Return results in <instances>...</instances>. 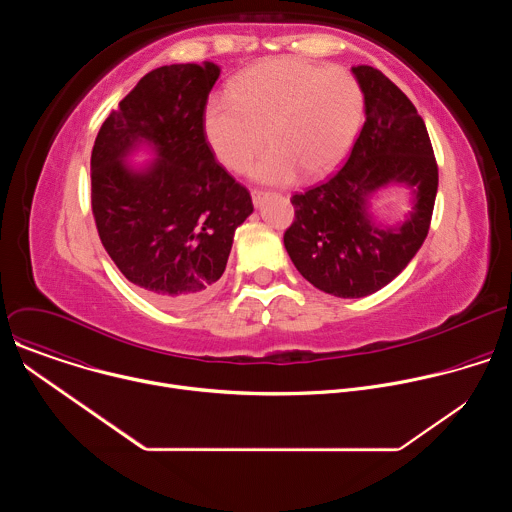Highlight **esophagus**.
Segmentation results:
<instances>
[{
  "instance_id": "1",
  "label": "esophagus",
  "mask_w": 512,
  "mask_h": 512,
  "mask_svg": "<svg viewBox=\"0 0 512 512\" xmlns=\"http://www.w3.org/2000/svg\"><path fill=\"white\" fill-rule=\"evenodd\" d=\"M267 192H263V190H257V188H253L251 190V198H253V202L259 206L261 204V200H263V196H265Z\"/></svg>"
}]
</instances>
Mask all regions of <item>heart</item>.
Returning a JSON list of instances; mask_svg holds the SVG:
<instances>
[{
    "label": "heart",
    "mask_w": 512,
    "mask_h": 512,
    "mask_svg": "<svg viewBox=\"0 0 512 512\" xmlns=\"http://www.w3.org/2000/svg\"><path fill=\"white\" fill-rule=\"evenodd\" d=\"M362 105V89L348 70L271 58L241 72L227 99L206 105L204 135L231 172H249L267 139L271 150L257 164L255 178L283 184L302 172L314 180L348 154Z\"/></svg>",
    "instance_id": "heart-1"
}]
</instances>
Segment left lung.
I'll return each instance as SVG.
<instances>
[{
  "instance_id": "1",
  "label": "left lung",
  "mask_w": 512,
  "mask_h": 512,
  "mask_svg": "<svg viewBox=\"0 0 512 512\" xmlns=\"http://www.w3.org/2000/svg\"><path fill=\"white\" fill-rule=\"evenodd\" d=\"M364 121L354 148L332 178L291 196L296 218L283 245L296 269L336 298H364L393 281L423 245L437 194V162L425 123L407 95L381 70L358 64ZM387 183L416 192L408 221L377 228L366 212L368 194Z\"/></svg>"
}]
</instances>
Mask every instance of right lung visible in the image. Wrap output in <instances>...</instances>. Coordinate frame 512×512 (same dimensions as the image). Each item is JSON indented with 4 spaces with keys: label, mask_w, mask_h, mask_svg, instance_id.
<instances>
[{
    "label": "right lung",
    "mask_w": 512,
    "mask_h": 512,
    "mask_svg": "<svg viewBox=\"0 0 512 512\" xmlns=\"http://www.w3.org/2000/svg\"><path fill=\"white\" fill-rule=\"evenodd\" d=\"M221 68L170 64L148 72L101 125L91 154V206L119 271L160 304L186 308L221 279L251 194L204 135L208 93ZM150 140L159 160L143 173L122 158Z\"/></svg>",
    "instance_id": "1"
}]
</instances>
